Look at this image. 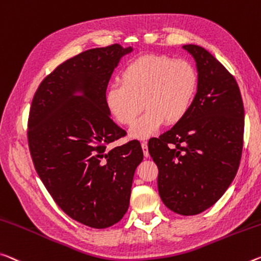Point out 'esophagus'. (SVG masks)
<instances>
[{"label": "esophagus", "instance_id": "1", "mask_svg": "<svg viewBox=\"0 0 261 261\" xmlns=\"http://www.w3.org/2000/svg\"><path fill=\"white\" fill-rule=\"evenodd\" d=\"M142 148H143L144 155H145V156L150 155V153H148V147H147V143L146 142H142Z\"/></svg>", "mask_w": 261, "mask_h": 261}]
</instances>
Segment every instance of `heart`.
<instances>
[{"instance_id": "b5f03b06", "label": "heart", "mask_w": 261, "mask_h": 261, "mask_svg": "<svg viewBox=\"0 0 261 261\" xmlns=\"http://www.w3.org/2000/svg\"><path fill=\"white\" fill-rule=\"evenodd\" d=\"M106 94L110 115L131 125L144 106L147 110L132 125V137H151L161 124L174 125L187 116L198 90V73L190 61L165 55H145L130 61Z\"/></svg>"}]
</instances>
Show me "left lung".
Masks as SVG:
<instances>
[{"mask_svg": "<svg viewBox=\"0 0 261 261\" xmlns=\"http://www.w3.org/2000/svg\"><path fill=\"white\" fill-rule=\"evenodd\" d=\"M196 61L198 90L187 116L148 140L164 204L184 216L210 208L229 188L242 158L244 105L236 79L212 53L184 45Z\"/></svg>", "mask_w": 261, "mask_h": 261, "instance_id": "left-lung-1", "label": "left lung"}]
</instances>
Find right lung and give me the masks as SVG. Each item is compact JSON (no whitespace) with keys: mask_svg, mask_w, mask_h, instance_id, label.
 I'll return each instance as SVG.
<instances>
[{"mask_svg":"<svg viewBox=\"0 0 261 261\" xmlns=\"http://www.w3.org/2000/svg\"><path fill=\"white\" fill-rule=\"evenodd\" d=\"M131 51L113 44L66 60L41 81L29 114V148L40 180L65 214L94 229L122 220L143 160L138 140L108 148L126 132L110 118L106 90Z\"/></svg>","mask_w":261,"mask_h":261,"instance_id":"add662e5","label":"right lung"}]
</instances>
